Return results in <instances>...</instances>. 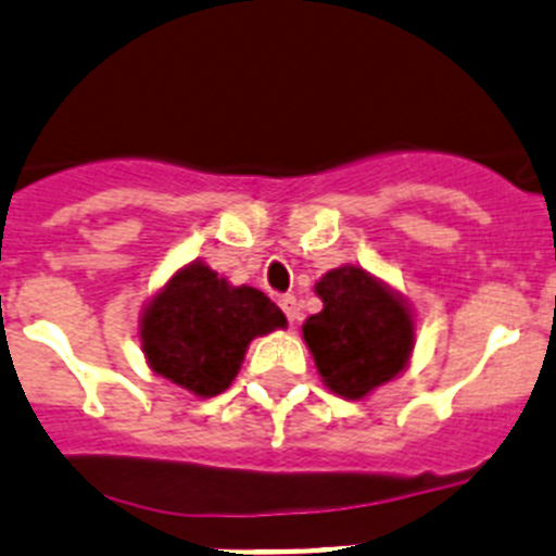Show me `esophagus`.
Here are the masks:
<instances>
[{
	"label": "esophagus",
	"instance_id": "1",
	"mask_svg": "<svg viewBox=\"0 0 556 556\" xmlns=\"http://www.w3.org/2000/svg\"><path fill=\"white\" fill-rule=\"evenodd\" d=\"M278 305L283 308V314H287L289 323H298L300 319V303L294 294H283V298H278Z\"/></svg>",
	"mask_w": 556,
	"mask_h": 556
}]
</instances>
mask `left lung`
Here are the masks:
<instances>
[{
  "label": "left lung",
  "mask_w": 556,
  "mask_h": 556,
  "mask_svg": "<svg viewBox=\"0 0 556 556\" xmlns=\"http://www.w3.org/2000/svg\"><path fill=\"white\" fill-rule=\"evenodd\" d=\"M323 312L303 323L319 378L344 400H364L405 371L416 344L414 314L389 283L344 264L314 287Z\"/></svg>",
  "instance_id": "left-lung-1"
}]
</instances>
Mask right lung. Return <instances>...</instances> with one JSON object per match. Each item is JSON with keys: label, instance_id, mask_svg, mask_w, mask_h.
Returning a JSON list of instances; mask_svg holds the SVG:
<instances>
[{"label": "right lung", "instance_id": "right-lung-1", "mask_svg": "<svg viewBox=\"0 0 556 556\" xmlns=\"http://www.w3.org/2000/svg\"><path fill=\"white\" fill-rule=\"evenodd\" d=\"M278 328L287 317L267 294L192 262L146 303L140 344L151 371L206 400L231 386L248 344Z\"/></svg>", "mask_w": 556, "mask_h": 556}]
</instances>
